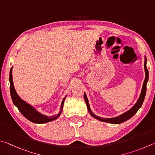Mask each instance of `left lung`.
I'll use <instances>...</instances> for the list:
<instances>
[{
  "mask_svg": "<svg viewBox=\"0 0 155 155\" xmlns=\"http://www.w3.org/2000/svg\"><path fill=\"white\" fill-rule=\"evenodd\" d=\"M144 58H145V60H144V70H145V79H144V83H143V85H142L141 94H140L138 100H137L136 103L135 104V105L132 107L131 109H129V110L124 112V113H123L122 114H120L118 117H113V118L100 117L98 116H96V115H95L94 112L91 111V108H90L89 100H88V99H87V95L85 93H84V98H85V101L86 102L87 109H88L89 114H91L93 117L97 120H100V121H102V122L112 123V124H120V123H122L123 122L126 121V120H129V119H131V118L136 113L137 110H138L140 108V107L142 106L143 102H144V100L146 93V85H147V83L148 81V70L147 68H146V62H147V60H146V56H144Z\"/></svg>",
  "mask_w": 155,
  "mask_h": 155,
  "instance_id": "1",
  "label": "left lung"
}]
</instances>
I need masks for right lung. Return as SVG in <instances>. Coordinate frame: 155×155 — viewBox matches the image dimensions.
Instances as JSON below:
<instances>
[{"label": "right lung", "mask_w": 155, "mask_h": 155, "mask_svg": "<svg viewBox=\"0 0 155 155\" xmlns=\"http://www.w3.org/2000/svg\"><path fill=\"white\" fill-rule=\"evenodd\" d=\"M12 69L13 67L10 70V74H9V83H10V93L11 96L12 98L13 102L17 108H18L19 112H21L22 115H24V117H26L28 120L34 123H38V124H43V123H48L52 120H54L57 119L60 116V114L62 112L64 100H65L66 96L64 97V99L61 102V106H60V112L59 114L55 116H51L48 117L46 115H44L41 114V112L36 110L34 108V107L24 101L23 100L20 98L19 96L18 93L16 92L15 87H14L13 81V75H12Z\"/></svg>", "instance_id": "obj_1"}]
</instances>
